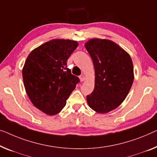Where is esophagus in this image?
Masks as SVG:
<instances>
[{"label": "esophagus", "instance_id": "esophagus-1", "mask_svg": "<svg viewBox=\"0 0 157 157\" xmlns=\"http://www.w3.org/2000/svg\"><path fill=\"white\" fill-rule=\"evenodd\" d=\"M79 79H80L81 82L85 81V75H81L79 76Z\"/></svg>", "mask_w": 157, "mask_h": 157}]
</instances>
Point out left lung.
I'll return each mask as SVG.
<instances>
[{"label":"left lung","mask_w":157,"mask_h":157,"mask_svg":"<svg viewBox=\"0 0 157 157\" xmlns=\"http://www.w3.org/2000/svg\"><path fill=\"white\" fill-rule=\"evenodd\" d=\"M85 46L95 71L94 89L86 96V101L97 113H106L120 106L130 92L134 80L132 59L109 39H91Z\"/></svg>","instance_id":"obj_1"}]
</instances>
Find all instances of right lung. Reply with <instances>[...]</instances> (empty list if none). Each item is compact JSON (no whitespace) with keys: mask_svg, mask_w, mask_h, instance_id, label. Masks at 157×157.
Masks as SVG:
<instances>
[{"mask_svg":"<svg viewBox=\"0 0 157 157\" xmlns=\"http://www.w3.org/2000/svg\"><path fill=\"white\" fill-rule=\"evenodd\" d=\"M78 46L76 41L52 39L32 51L25 60L22 78L27 94L47 115L61 111L79 82L67 67V59Z\"/></svg>","mask_w":157,"mask_h":157,"instance_id":"add662e5","label":"right lung"}]
</instances>
